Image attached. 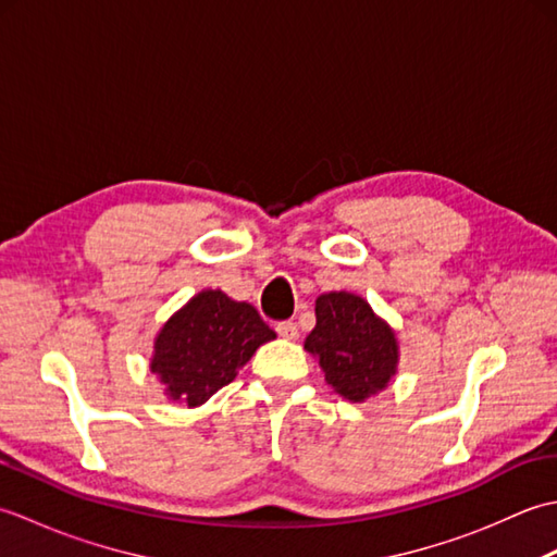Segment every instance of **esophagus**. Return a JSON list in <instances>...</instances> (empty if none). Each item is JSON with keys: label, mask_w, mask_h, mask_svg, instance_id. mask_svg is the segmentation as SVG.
I'll list each match as a JSON object with an SVG mask.
<instances>
[{"label": "esophagus", "mask_w": 557, "mask_h": 557, "mask_svg": "<svg viewBox=\"0 0 557 557\" xmlns=\"http://www.w3.org/2000/svg\"><path fill=\"white\" fill-rule=\"evenodd\" d=\"M275 330H277V335H280V337H285V339H297V337H299L297 323H292V321H282V323H277V325H275Z\"/></svg>", "instance_id": "obj_1"}]
</instances>
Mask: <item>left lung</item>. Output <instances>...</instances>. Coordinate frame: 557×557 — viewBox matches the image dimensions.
Instances as JSON below:
<instances>
[{
  "label": "left lung",
  "mask_w": 557,
  "mask_h": 557,
  "mask_svg": "<svg viewBox=\"0 0 557 557\" xmlns=\"http://www.w3.org/2000/svg\"><path fill=\"white\" fill-rule=\"evenodd\" d=\"M304 347L318 357L327 385L349 401L381 393L397 373L395 330L373 313L369 301L349 292L315 299V327Z\"/></svg>",
  "instance_id": "left-lung-1"
}]
</instances>
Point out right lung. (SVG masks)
Segmentation results:
<instances>
[{
	"label": "right lung",
	"instance_id": "obj_1",
	"mask_svg": "<svg viewBox=\"0 0 557 557\" xmlns=\"http://www.w3.org/2000/svg\"><path fill=\"white\" fill-rule=\"evenodd\" d=\"M270 339L275 333L251 304L234 301L220 289H203L162 325L150 371L170 399L200 407L230 385L236 371Z\"/></svg>",
	"mask_w": 557,
	"mask_h": 557
}]
</instances>
